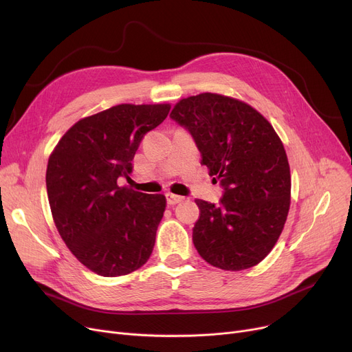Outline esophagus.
I'll use <instances>...</instances> for the list:
<instances>
[{"label": "esophagus", "mask_w": 352, "mask_h": 352, "mask_svg": "<svg viewBox=\"0 0 352 352\" xmlns=\"http://www.w3.org/2000/svg\"><path fill=\"white\" fill-rule=\"evenodd\" d=\"M166 200H168V204H170V206H173V204H177V203H180V201H183L184 200V197L183 196H179V195H173V193H170V192H168L166 195Z\"/></svg>", "instance_id": "34e87169"}]
</instances>
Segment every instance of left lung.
Masks as SVG:
<instances>
[{
    "label": "left lung",
    "mask_w": 352,
    "mask_h": 352,
    "mask_svg": "<svg viewBox=\"0 0 352 352\" xmlns=\"http://www.w3.org/2000/svg\"><path fill=\"white\" fill-rule=\"evenodd\" d=\"M170 118L192 135L201 163L223 188L217 206L196 199L197 253L223 270L258 264L290 209V166L278 135L250 105L210 92L179 100Z\"/></svg>",
    "instance_id": "1"
}]
</instances>
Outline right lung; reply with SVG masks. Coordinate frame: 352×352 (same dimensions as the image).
I'll list each match as a JSON object with an SVG mask.
<instances>
[{
	"label": "right lung",
	"mask_w": 352,
	"mask_h": 352,
	"mask_svg": "<svg viewBox=\"0 0 352 352\" xmlns=\"http://www.w3.org/2000/svg\"><path fill=\"white\" fill-rule=\"evenodd\" d=\"M169 111L168 103L112 107L78 120L50 156L47 192L56 229L99 276L129 274L152 254L166 197L120 188L118 180L131 179L140 140Z\"/></svg>",
	"instance_id": "obj_1"
}]
</instances>
